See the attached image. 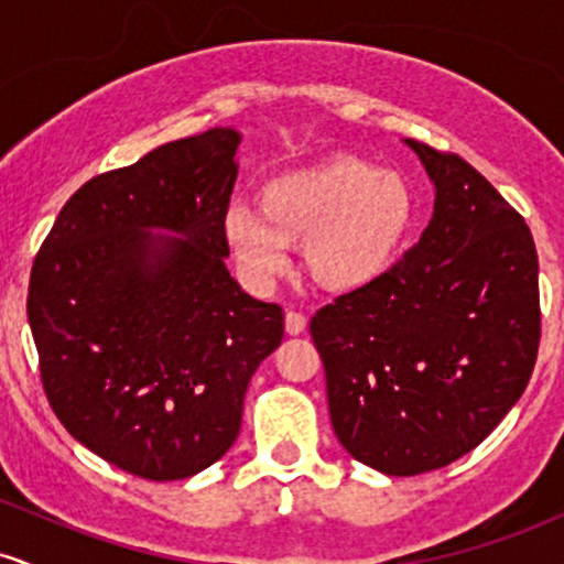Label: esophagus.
Instances as JSON below:
<instances>
[{
	"label": "esophagus",
	"mask_w": 564,
	"mask_h": 564,
	"mask_svg": "<svg viewBox=\"0 0 564 564\" xmlns=\"http://www.w3.org/2000/svg\"><path fill=\"white\" fill-rule=\"evenodd\" d=\"M304 326H307V318H304L302 313H296V310H289V313H286V334H291V336L302 334Z\"/></svg>",
	"instance_id": "34e87169"
}]
</instances>
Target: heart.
Segmentation results:
<instances>
[{"label":"heart","instance_id":"1","mask_svg":"<svg viewBox=\"0 0 564 564\" xmlns=\"http://www.w3.org/2000/svg\"><path fill=\"white\" fill-rule=\"evenodd\" d=\"M416 219V193L400 172L355 156L270 180L260 212L232 206L223 238L251 286L286 268V246L302 243L307 275L326 291H358L398 260Z\"/></svg>","mask_w":564,"mask_h":564}]
</instances>
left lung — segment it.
Instances as JSON below:
<instances>
[{"instance_id":"8db88e82","label":"left lung","mask_w":564,"mask_h":564,"mask_svg":"<svg viewBox=\"0 0 564 564\" xmlns=\"http://www.w3.org/2000/svg\"><path fill=\"white\" fill-rule=\"evenodd\" d=\"M405 145L435 185L422 241L310 321L336 437L392 477L477 448L525 392L541 339L525 219L462 156Z\"/></svg>"}]
</instances>
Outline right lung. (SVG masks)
Instances as JSON below:
<instances>
[{
  "instance_id": "obj_1",
  "label": "right lung",
  "mask_w": 564,
  "mask_h": 564,
  "mask_svg": "<svg viewBox=\"0 0 564 564\" xmlns=\"http://www.w3.org/2000/svg\"><path fill=\"white\" fill-rule=\"evenodd\" d=\"M238 145V129L215 127L97 174L31 268L29 323L55 416L145 480H185L228 453L246 387L283 339L281 307L225 264Z\"/></svg>"
}]
</instances>
